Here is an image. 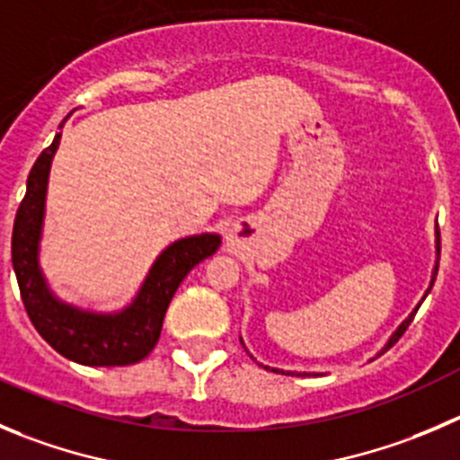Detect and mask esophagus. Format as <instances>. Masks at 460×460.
I'll return each instance as SVG.
<instances>
[{
  "mask_svg": "<svg viewBox=\"0 0 460 460\" xmlns=\"http://www.w3.org/2000/svg\"><path fill=\"white\" fill-rule=\"evenodd\" d=\"M246 242H248V226L246 223H234V226L227 230V237H226L227 251L239 252Z\"/></svg>",
  "mask_w": 460,
  "mask_h": 460,
  "instance_id": "esophagus-1",
  "label": "esophagus"
}]
</instances>
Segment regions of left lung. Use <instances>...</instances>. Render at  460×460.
Returning <instances> with one entry per match:
<instances>
[{
  "label": "left lung",
  "instance_id": "obj_1",
  "mask_svg": "<svg viewBox=\"0 0 460 460\" xmlns=\"http://www.w3.org/2000/svg\"><path fill=\"white\" fill-rule=\"evenodd\" d=\"M438 260H440V230H438V226H436V266H434V273H431V282H429V288H427V291H424V298H427V293L431 291V287H434V282H436V275H438ZM424 298H422V300H424ZM422 300H420V303H422ZM420 303H418V307H420ZM418 307H415L413 312L409 314V318H404V321H402V325L397 327L395 332H393V334H391V339L386 341V345H384V348H382V352H379V354H384V352H386V349L391 348V345L395 343V341L400 339L402 334H404V332H406V327H409V325H411V321H413V316H415V312H418ZM239 341H242V343H243V339H242V336H239ZM243 348H246V345H243ZM379 354H377V357H379ZM251 357H252V354H251ZM264 368H269V366H264ZM270 370H273V373H282V375H296V373H291V370H279V368H270ZM298 375H300V373H298ZM305 375H307V373H305Z\"/></svg>",
  "mask_w": 460,
  "mask_h": 460
}]
</instances>
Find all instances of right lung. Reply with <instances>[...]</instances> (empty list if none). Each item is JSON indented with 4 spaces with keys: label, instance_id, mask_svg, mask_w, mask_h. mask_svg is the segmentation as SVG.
Wrapping results in <instances>:
<instances>
[{
    "label": "right lung",
    "instance_id": "obj_1",
    "mask_svg": "<svg viewBox=\"0 0 460 460\" xmlns=\"http://www.w3.org/2000/svg\"><path fill=\"white\" fill-rule=\"evenodd\" d=\"M60 135L63 133L58 130L51 146L40 153L31 169L24 200L20 203L13 226V269L20 284L22 303L38 334L69 361L83 366L137 364L155 348L162 321L176 288L196 264L218 251L221 237L203 233L178 239L164 248L148 269L133 303L119 312L99 314L60 300L40 269L47 185Z\"/></svg>",
    "mask_w": 460,
    "mask_h": 460
}]
</instances>
